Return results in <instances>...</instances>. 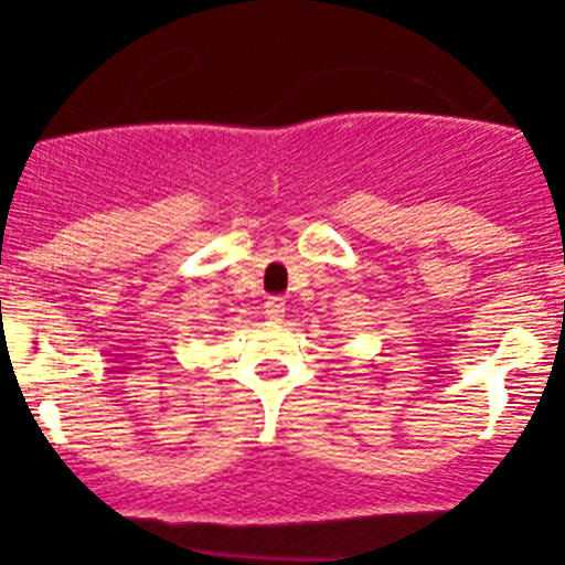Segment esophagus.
<instances>
[{"label": "esophagus", "mask_w": 565, "mask_h": 565, "mask_svg": "<svg viewBox=\"0 0 565 565\" xmlns=\"http://www.w3.org/2000/svg\"><path fill=\"white\" fill-rule=\"evenodd\" d=\"M264 315L271 320V323H280V320L285 318V301L280 299V296H271V299L266 301Z\"/></svg>", "instance_id": "esophagus-1"}]
</instances>
